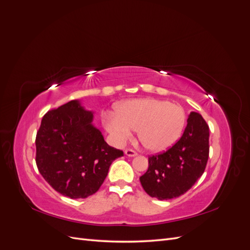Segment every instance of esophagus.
Masks as SVG:
<instances>
[{
    "label": "esophagus",
    "mask_w": 250,
    "mask_h": 250,
    "mask_svg": "<svg viewBox=\"0 0 250 250\" xmlns=\"http://www.w3.org/2000/svg\"><path fill=\"white\" fill-rule=\"evenodd\" d=\"M125 154L127 155V156H129V157H134V156H137L138 155V153L135 152L134 150H132V149H126L125 151Z\"/></svg>",
    "instance_id": "esophagus-1"
}]
</instances>
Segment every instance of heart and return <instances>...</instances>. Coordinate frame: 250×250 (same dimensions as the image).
Instances as JSON below:
<instances>
[{
    "label": "heart",
    "instance_id": "obj_1",
    "mask_svg": "<svg viewBox=\"0 0 250 250\" xmlns=\"http://www.w3.org/2000/svg\"><path fill=\"white\" fill-rule=\"evenodd\" d=\"M187 113L179 104L144 98L115 104V116L104 117V126L115 142L121 144L138 131L141 145L151 152H160L181 137Z\"/></svg>",
    "mask_w": 250,
    "mask_h": 250
}]
</instances>
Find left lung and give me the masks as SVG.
Returning <instances> with one entry per match:
<instances>
[{"mask_svg": "<svg viewBox=\"0 0 250 250\" xmlns=\"http://www.w3.org/2000/svg\"><path fill=\"white\" fill-rule=\"evenodd\" d=\"M209 129L198 112L192 111L181 138L166 152L148 157V170L140 177L151 197H179L195 185L208 160Z\"/></svg>", "mask_w": 250, "mask_h": 250, "instance_id": "left-lung-1", "label": "left lung"}]
</instances>
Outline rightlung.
I'll return each instance as SVG.
<instances>
[{
    "label": "right lung",
    "mask_w": 250,
    "mask_h": 250,
    "mask_svg": "<svg viewBox=\"0 0 250 250\" xmlns=\"http://www.w3.org/2000/svg\"><path fill=\"white\" fill-rule=\"evenodd\" d=\"M93 112L72 100L42 119L36 133V166L56 192L72 199L95 194L111 163L123 151L110 147L93 122Z\"/></svg>",
    "instance_id": "1"
}]
</instances>
